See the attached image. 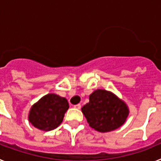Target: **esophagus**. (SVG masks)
Returning <instances> with one entry per match:
<instances>
[{
  "instance_id": "esophagus-1",
  "label": "esophagus",
  "mask_w": 161,
  "mask_h": 161,
  "mask_svg": "<svg viewBox=\"0 0 161 161\" xmlns=\"http://www.w3.org/2000/svg\"><path fill=\"white\" fill-rule=\"evenodd\" d=\"M74 108H75V109H80V108H81V105H80V104H77V105H75V106H74Z\"/></svg>"
}]
</instances>
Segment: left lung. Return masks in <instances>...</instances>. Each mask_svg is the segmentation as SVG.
Returning <instances> with one entry per match:
<instances>
[{
    "label": "left lung",
    "instance_id": "obj_1",
    "mask_svg": "<svg viewBox=\"0 0 161 161\" xmlns=\"http://www.w3.org/2000/svg\"><path fill=\"white\" fill-rule=\"evenodd\" d=\"M81 110L89 126L99 132L116 130L124 124L129 114L126 104L105 89H97L89 95V102Z\"/></svg>",
    "mask_w": 161,
    "mask_h": 161
}]
</instances>
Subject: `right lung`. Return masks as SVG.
Instances as JSON below:
<instances>
[{
    "label": "right lung",
    "mask_w": 161,
    "mask_h": 161,
    "mask_svg": "<svg viewBox=\"0 0 161 161\" xmlns=\"http://www.w3.org/2000/svg\"><path fill=\"white\" fill-rule=\"evenodd\" d=\"M68 108L66 98L49 93L33 105L28 115L29 122L35 127L44 131L54 130L62 123Z\"/></svg>",
    "instance_id": "obj_1"
}]
</instances>
